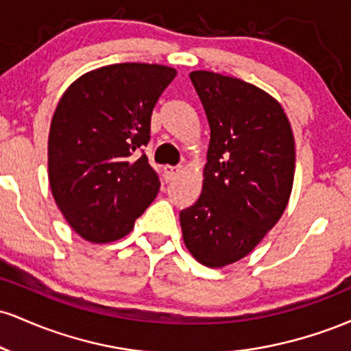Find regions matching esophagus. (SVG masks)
<instances>
[{"label": "esophagus", "mask_w": 351, "mask_h": 351, "mask_svg": "<svg viewBox=\"0 0 351 351\" xmlns=\"http://www.w3.org/2000/svg\"><path fill=\"white\" fill-rule=\"evenodd\" d=\"M180 173V167H165L163 168V178L167 183H170L171 180L176 178V175Z\"/></svg>", "instance_id": "34e87169"}]
</instances>
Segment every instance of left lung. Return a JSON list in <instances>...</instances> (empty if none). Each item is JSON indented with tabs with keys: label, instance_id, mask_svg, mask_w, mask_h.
<instances>
[{
	"label": "left lung",
	"instance_id": "8db88e82",
	"mask_svg": "<svg viewBox=\"0 0 351 351\" xmlns=\"http://www.w3.org/2000/svg\"><path fill=\"white\" fill-rule=\"evenodd\" d=\"M211 128L203 191L180 213L188 251L209 267L243 259L276 226L291 198L295 147L276 99L216 72L189 74Z\"/></svg>",
	"mask_w": 351,
	"mask_h": 351
}]
</instances>
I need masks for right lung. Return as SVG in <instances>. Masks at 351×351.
Wrapping results in <instances>:
<instances>
[{"label":"right lung","mask_w":351,"mask_h":351,"mask_svg":"<svg viewBox=\"0 0 351 351\" xmlns=\"http://www.w3.org/2000/svg\"><path fill=\"white\" fill-rule=\"evenodd\" d=\"M175 75L158 64H114L84 74L59 100L47 147L49 183L56 204L84 239L127 236L155 199L160 180L143 147L153 107Z\"/></svg>","instance_id":"right-lung-1"}]
</instances>
